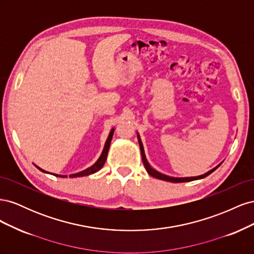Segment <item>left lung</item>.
Segmentation results:
<instances>
[{
    "instance_id": "1",
    "label": "left lung",
    "mask_w": 254,
    "mask_h": 254,
    "mask_svg": "<svg viewBox=\"0 0 254 254\" xmlns=\"http://www.w3.org/2000/svg\"><path fill=\"white\" fill-rule=\"evenodd\" d=\"M137 140H139V145H140V149H141V155H142V160H143V163H144V166L146 168V171H147V173L155 177V178L157 179H161V180H164V181H170V182H174V183H179V182H188V181H194V180H198V179H202V178H205L206 176H209L210 174H212L216 168H218L220 166V164H218L216 167H214L213 170L209 171L207 173L203 174V175H200V176H197V177H186V178H175V177H170V176H166L164 174H161L159 172H157L156 170H153V168L149 165L148 161L146 160V157H145V152H144V147H143V144H142V141H141V137L140 135L137 134Z\"/></svg>"
}]
</instances>
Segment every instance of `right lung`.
Instances as JSON below:
<instances>
[{"label":"right lung","instance_id":"obj_1","mask_svg":"<svg viewBox=\"0 0 254 254\" xmlns=\"http://www.w3.org/2000/svg\"><path fill=\"white\" fill-rule=\"evenodd\" d=\"M113 132H114V128H112V130L110 131L108 139H107L106 144H105V146H104V150H103V152H102V155H101V157L98 158V160L96 161V162H95L93 165H92V166H90L89 168H87V170H84V171H82V172H79V173H77V174H72V175H70V176H68V177H70V178H75V177L89 176V175L94 174V173H96L97 171L101 170V168L104 166V164H105V162H106V160H107V155H108V150H109V147H110V143H111V140H112ZM36 167L38 168V170H40V171L43 172V173H48V172L43 171L42 168H40V167H38V166H36ZM48 174H50V173H48ZM53 175L56 176V177H60V178H65V177H66V176H64V175H57V174H53Z\"/></svg>","mask_w":254,"mask_h":254}]
</instances>
